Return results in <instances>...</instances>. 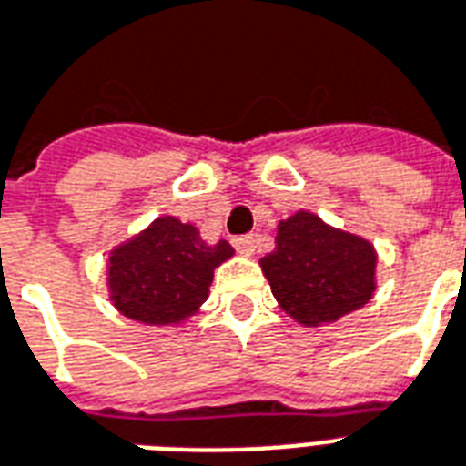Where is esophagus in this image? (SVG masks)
<instances>
[{
  "label": "esophagus",
  "instance_id": "obj_1",
  "mask_svg": "<svg viewBox=\"0 0 466 466\" xmlns=\"http://www.w3.org/2000/svg\"><path fill=\"white\" fill-rule=\"evenodd\" d=\"M232 244H234V249L239 251V254L251 257V254H254V244H257V239H254V234H242V237H234Z\"/></svg>",
  "mask_w": 466,
  "mask_h": 466
}]
</instances>
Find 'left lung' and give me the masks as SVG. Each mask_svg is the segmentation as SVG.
Segmentation results:
<instances>
[{"label":"left lung","instance_id":"obj_1","mask_svg":"<svg viewBox=\"0 0 466 466\" xmlns=\"http://www.w3.org/2000/svg\"><path fill=\"white\" fill-rule=\"evenodd\" d=\"M281 309L301 323H330L363 306L375 291V251L336 232L311 212L279 224L277 249L261 259Z\"/></svg>","mask_w":466,"mask_h":466}]
</instances>
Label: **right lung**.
Instances as JSON below:
<instances>
[{
	"mask_svg": "<svg viewBox=\"0 0 466 466\" xmlns=\"http://www.w3.org/2000/svg\"><path fill=\"white\" fill-rule=\"evenodd\" d=\"M232 254L224 239L209 247L192 224L160 217L113 254V301L127 319L155 326L177 323L205 303L215 267Z\"/></svg>",
	"mask_w": 466,
	"mask_h": 466,
	"instance_id": "add662e5",
	"label": "right lung"
}]
</instances>
